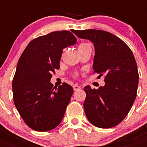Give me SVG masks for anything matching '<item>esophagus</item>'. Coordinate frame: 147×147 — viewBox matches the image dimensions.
<instances>
[{"label":"esophagus","instance_id":"obj_1","mask_svg":"<svg viewBox=\"0 0 147 147\" xmlns=\"http://www.w3.org/2000/svg\"><path fill=\"white\" fill-rule=\"evenodd\" d=\"M73 89H74V91H78V90L81 89V87L78 85H75L73 86Z\"/></svg>","mask_w":147,"mask_h":147}]
</instances>
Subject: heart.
Returning a JSON list of instances; mask_svg holds the SVG:
<instances>
[{"mask_svg":"<svg viewBox=\"0 0 147 147\" xmlns=\"http://www.w3.org/2000/svg\"><path fill=\"white\" fill-rule=\"evenodd\" d=\"M84 45H86V43H81L79 46H78V47H82V46H84Z\"/></svg>","mask_w":147,"mask_h":147,"instance_id":"b5f03b06","label":"heart"}]
</instances>
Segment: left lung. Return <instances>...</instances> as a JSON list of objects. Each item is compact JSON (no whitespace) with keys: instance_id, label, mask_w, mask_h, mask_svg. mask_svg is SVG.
<instances>
[{"instance_id":"left-lung-1","label":"left lung","mask_w":147,"mask_h":147,"mask_svg":"<svg viewBox=\"0 0 147 147\" xmlns=\"http://www.w3.org/2000/svg\"><path fill=\"white\" fill-rule=\"evenodd\" d=\"M72 32L93 42V73L105 76V86L84 88L86 117L95 127H113L127 115L137 97L139 74L134 55L125 42L111 33L94 29Z\"/></svg>"}]
</instances>
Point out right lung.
<instances>
[{"instance_id":"1","label":"right lung","mask_w":147,"mask_h":147,"mask_svg":"<svg viewBox=\"0 0 147 147\" xmlns=\"http://www.w3.org/2000/svg\"><path fill=\"white\" fill-rule=\"evenodd\" d=\"M76 42L71 32L55 31L33 40L22 53L13 79V96L20 115L31 129L49 131L62 121L73 88L66 83L53 87L50 79L59 69L63 49Z\"/></svg>"}]
</instances>
